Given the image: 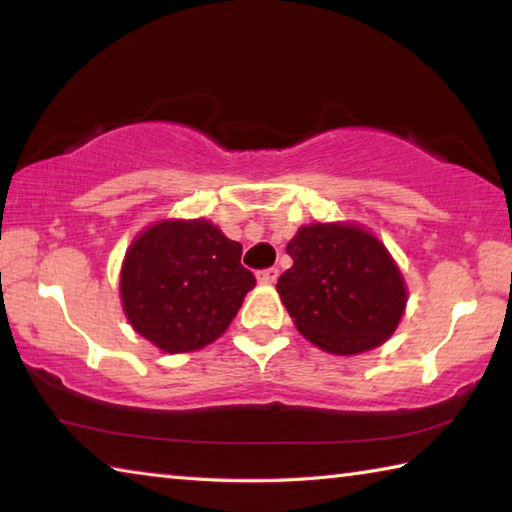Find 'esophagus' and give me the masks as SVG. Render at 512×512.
<instances>
[{
  "mask_svg": "<svg viewBox=\"0 0 512 512\" xmlns=\"http://www.w3.org/2000/svg\"><path fill=\"white\" fill-rule=\"evenodd\" d=\"M277 275H280V271H277V268H266V271H259L257 273V282L259 284H275Z\"/></svg>",
  "mask_w": 512,
  "mask_h": 512,
  "instance_id": "obj_1",
  "label": "esophagus"
}]
</instances>
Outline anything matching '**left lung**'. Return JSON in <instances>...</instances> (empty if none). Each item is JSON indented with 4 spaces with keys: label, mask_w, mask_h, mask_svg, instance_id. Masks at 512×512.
<instances>
[{
    "label": "left lung",
    "mask_w": 512,
    "mask_h": 512,
    "mask_svg": "<svg viewBox=\"0 0 512 512\" xmlns=\"http://www.w3.org/2000/svg\"><path fill=\"white\" fill-rule=\"evenodd\" d=\"M293 266L277 293L298 332L339 357L379 348L400 325L406 291L388 248L359 223L332 221L298 228L287 244Z\"/></svg>",
    "instance_id": "left-lung-1"
}]
</instances>
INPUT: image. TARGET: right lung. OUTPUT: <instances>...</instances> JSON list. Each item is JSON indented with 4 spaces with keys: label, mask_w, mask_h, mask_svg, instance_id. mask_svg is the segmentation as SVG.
I'll use <instances>...</instances> for the list:
<instances>
[{
    "label": "right lung",
    "mask_w": 512,
    "mask_h": 512,
    "mask_svg": "<svg viewBox=\"0 0 512 512\" xmlns=\"http://www.w3.org/2000/svg\"><path fill=\"white\" fill-rule=\"evenodd\" d=\"M253 287L239 241L207 219L151 223L128 246L119 273L128 323L169 354L214 343Z\"/></svg>",
    "instance_id": "add662e5"
}]
</instances>
